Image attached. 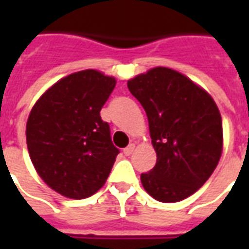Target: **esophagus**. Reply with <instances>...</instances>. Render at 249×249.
Returning a JSON list of instances; mask_svg holds the SVG:
<instances>
[{"mask_svg": "<svg viewBox=\"0 0 249 249\" xmlns=\"http://www.w3.org/2000/svg\"><path fill=\"white\" fill-rule=\"evenodd\" d=\"M133 151H135V144H129V145L124 149V155L125 156H130V155L133 153Z\"/></svg>", "mask_w": 249, "mask_h": 249, "instance_id": "esophagus-1", "label": "esophagus"}]
</instances>
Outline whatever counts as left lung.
<instances>
[{
    "mask_svg": "<svg viewBox=\"0 0 249 249\" xmlns=\"http://www.w3.org/2000/svg\"><path fill=\"white\" fill-rule=\"evenodd\" d=\"M145 110L156 165L141 173L152 197L176 203L203 187L219 164L223 124L213 98L181 73L153 68L128 81Z\"/></svg>",
    "mask_w": 249,
    "mask_h": 249,
    "instance_id": "obj_1",
    "label": "left lung"
}]
</instances>
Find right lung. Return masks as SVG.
<instances>
[{
	"instance_id": "add662e5",
	"label": "right lung",
	"mask_w": 249,
	"mask_h": 249,
	"mask_svg": "<svg viewBox=\"0 0 249 249\" xmlns=\"http://www.w3.org/2000/svg\"><path fill=\"white\" fill-rule=\"evenodd\" d=\"M116 80L87 69L57 81L35 104L26 123L30 160L49 187L85 198L103 187L119 149L100 110Z\"/></svg>"
}]
</instances>
